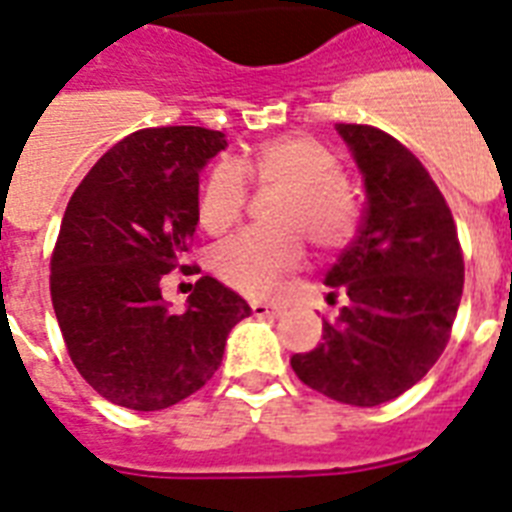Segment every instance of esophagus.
<instances>
[{"label":"esophagus","mask_w":512,"mask_h":512,"mask_svg":"<svg viewBox=\"0 0 512 512\" xmlns=\"http://www.w3.org/2000/svg\"><path fill=\"white\" fill-rule=\"evenodd\" d=\"M252 315H257V318H276V315H281V307L265 305V302H252Z\"/></svg>","instance_id":"34e87169"}]
</instances>
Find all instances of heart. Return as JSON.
Wrapping results in <instances>:
<instances>
[{"label":"heart","mask_w":512,"mask_h":512,"mask_svg":"<svg viewBox=\"0 0 512 512\" xmlns=\"http://www.w3.org/2000/svg\"><path fill=\"white\" fill-rule=\"evenodd\" d=\"M249 181L281 186L270 218L278 226L247 228L220 242L213 270L223 284L249 297H265L305 260V236L321 255L350 247L360 228V189L336 155L307 134H284L260 141L239 162L218 160L199 189V223L220 234L242 218Z\"/></svg>","instance_id":"1"}]
</instances>
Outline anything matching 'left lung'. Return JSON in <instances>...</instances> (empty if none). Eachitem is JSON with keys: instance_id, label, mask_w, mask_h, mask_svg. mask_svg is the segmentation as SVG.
Returning <instances> with one entry per match:
<instances>
[{"instance_id": "1", "label": "left lung", "mask_w": 512, "mask_h": 512, "mask_svg": "<svg viewBox=\"0 0 512 512\" xmlns=\"http://www.w3.org/2000/svg\"><path fill=\"white\" fill-rule=\"evenodd\" d=\"M365 181L357 239L328 270L336 318L323 342L292 357L302 384L344 405L405 394L450 342L465 263L450 205L421 160L381 128L339 123Z\"/></svg>"}]
</instances>
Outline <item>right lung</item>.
Returning a JSON list of instances; mask_svg holds the SVG:
<instances>
[{
  "instance_id": "add662e5",
  "label": "right lung",
  "mask_w": 512,
  "mask_h": 512,
  "mask_svg": "<svg viewBox=\"0 0 512 512\" xmlns=\"http://www.w3.org/2000/svg\"><path fill=\"white\" fill-rule=\"evenodd\" d=\"M226 134L199 126L141 128L118 141L73 191L49 263V292L68 355L112 405L165 410L220 368L226 336L247 318L239 294L202 276L186 313L162 299L197 228L199 170Z\"/></svg>"
}]
</instances>
